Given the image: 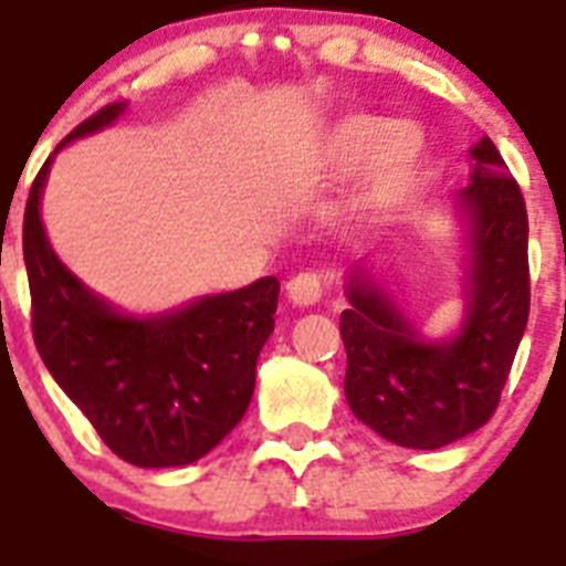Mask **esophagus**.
I'll list each match as a JSON object with an SVG mask.
<instances>
[{"instance_id": "1", "label": "esophagus", "mask_w": 566, "mask_h": 566, "mask_svg": "<svg viewBox=\"0 0 566 566\" xmlns=\"http://www.w3.org/2000/svg\"><path fill=\"white\" fill-rule=\"evenodd\" d=\"M286 292L289 300L297 303V306H314V303H319L323 292H326V280L317 272H300L297 277L289 280Z\"/></svg>"}]
</instances>
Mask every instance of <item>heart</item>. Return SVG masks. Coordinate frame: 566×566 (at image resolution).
<instances>
[{
	"mask_svg": "<svg viewBox=\"0 0 566 566\" xmlns=\"http://www.w3.org/2000/svg\"><path fill=\"white\" fill-rule=\"evenodd\" d=\"M422 142L408 124H394L385 115L354 113L328 133V161L337 169H352L365 161L354 207L371 209L397 192L413 172Z\"/></svg>",
	"mask_w": 566,
	"mask_h": 566,
	"instance_id": "1",
	"label": "heart"
}]
</instances>
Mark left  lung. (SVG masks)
Masks as SVG:
<instances>
[{
	"label": "left lung",
	"mask_w": 566,
	"mask_h": 566,
	"mask_svg": "<svg viewBox=\"0 0 566 566\" xmlns=\"http://www.w3.org/2000/svg\"><path fill=\"white\" fill-rule=\"evenodd\" d=\"M473 175L459 189L470 223L468 317L451 343H424L363 272L348 280L339 314L354 417L402 448L433 451L482 428L502 399L530 314L527 209L496 144L470 149Z\"/></svg>",
	"instance_id": "1"
}]
</instances>
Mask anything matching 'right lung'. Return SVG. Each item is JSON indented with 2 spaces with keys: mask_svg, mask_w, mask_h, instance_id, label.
Here are the masks:
<instances>
[{
  "mask_svg": "<svg viewBox=\"0 0 566 566\" xmlns=\"http://www.w3.org/2000/svg\"><path fill=\"white\" fill-rule=\"evenodd\" d=\"M107 104L59 144L113 124ZM50 158L24 207L22 249L39 357L115 457L178 468L207 457L243 419L254 368L277 312V277L214 294L153 319L124 317L90 294L53 254L39 201Z\"/></svg>",
  "mask_w": 566,
  "mask_h": 566,
  "instance_id": "1",
  "label": "right lung"
}]
</instances>
